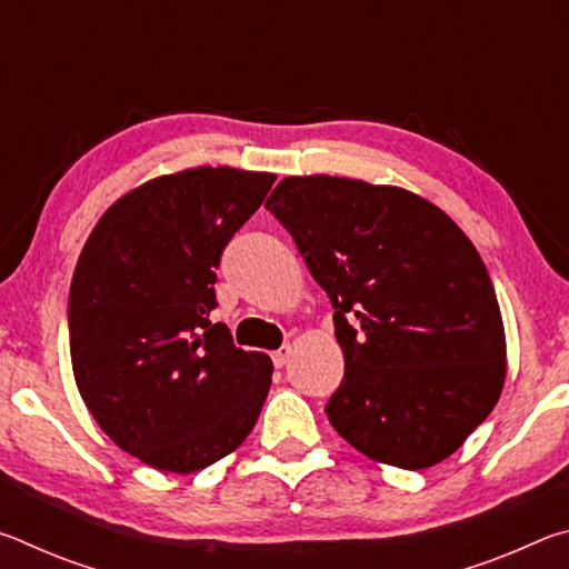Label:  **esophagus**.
<instances>
[{"instance_id": "esophagus-1", "label": "esophagus", "mask_w": 569, "mask_h": 569, "mask_svg": "<svg viewBox=\"0 0 569 569\" xmlns=\"http://www.w3.org/2000/svg\"><path fill=\"white\" fill-rule=\"evenodd\" d=\"M271 359H273V363H276V369H283V366L288 363V359H291V346H288V343H283V346H281V349H278V351H273V356H271Z\"/></svg>"}]
</instances>
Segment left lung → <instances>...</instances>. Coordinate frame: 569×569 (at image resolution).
<instances>
[{
    "instance_id": "left-lung-1",
    "label": "left lung",
    "mask_w": 569,
    "mask_h": 569,
    "mask_svg": "<svg viewBox=\"0 0 569 569\" xmlns=\"http://www.w3.org/2000/svg\"><path fill=\"white\" fill-rule=\"evenodd\" d=\"M266 208L336 308L333 429L399 469L447 459L495 409L507 371L502 313L471 240L429 200L363 180L286 178Z\"/></svg>"
}]
</instances>
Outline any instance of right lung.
Returning <instances> with one entry per match:
<instances>
[{"mask_svg": "<svg viewBox=\"0 0 569 569\" xmlns=\"http://www.w3.org/2000/svg\"><path fill=\"white\" fill-rule=\"evenodd\" d=\"M276 176L196 168L120 198L77 261L67 326L77 389L122 451L198 471L243 445L271 389L266 353L210 323L216 268Z\"/></svg>", "mask_w": 569, "mask_h": 569, "instance_id": "right-lung-1", "label": "right lung"}]
</instances>
